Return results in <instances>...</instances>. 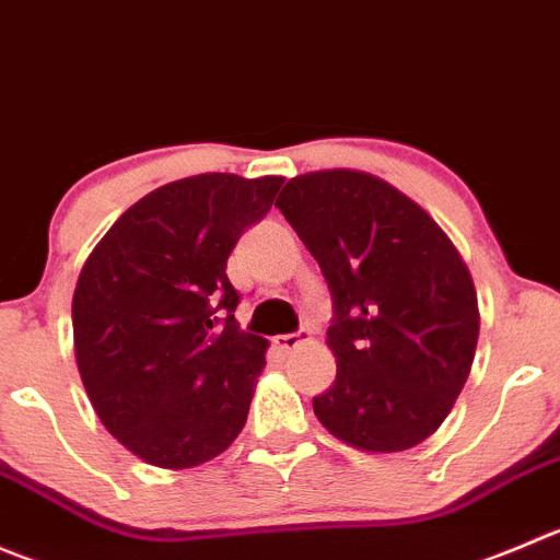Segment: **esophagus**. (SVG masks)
Segmentation results:
<instances>
[{"mask_svg": "<svg viewBox=\"0 0 560 560\" xmlns=\"http://www.w3.org/2000/svg\"><path fill=\"white\" fill-rule=\"evenodd\" d=\"M308 341V330H295V334H284V336H276V347L284 352H292L298 350L301 345H306Z\"/></svg>", "mask_w": 560, "mask_h": 560, "instance_id": "34e87169", "label": "esophagus"}]
</instances>
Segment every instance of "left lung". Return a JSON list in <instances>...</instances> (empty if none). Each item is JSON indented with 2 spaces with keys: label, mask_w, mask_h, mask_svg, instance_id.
Instances as JSON below:
<instances>
[{
  "label": "left lung",
  "mask_w": 560,
  "mask_h": 560,
  "mask_svg": "<svg viewBox=\"0 0 560 560\" xmlns=\"http://www.w3.org/2000/svg\"><path fill=\"white\" fill-rule=\"evenodd\" d=\"M334 301L336 380L314 396L325 430L363 452H405L452 412L479 339L468 268L446 232L380 177H292L276 199Z\"/></svg>",
  "instance_id": "obj_1"
}]
</instances>
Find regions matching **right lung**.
Returning a JSON list of instances; mask_svg holds the SVG:
<instances>
[{
	"instance_id": "obj_1",
	"label": "right lung",
	"mask_w": 560,
	"mask_h": 560,
	"mask_svg": "<svg viewBox=\"0 0 560 560\" xmlns=\"http://www.w3.org/2000/svg\"><path fill=\"white\" fill-rule=\"evenodd\" d=\"M284 177H186L125 210L73 292L81 380L108 432L159 468H194L241 435L268 341L235 323L226 259Z\"/></svg>"
}]
</instances>
